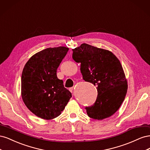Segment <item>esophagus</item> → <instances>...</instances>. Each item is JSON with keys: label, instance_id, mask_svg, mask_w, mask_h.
Segmentation results:
<instances>
[{"label": "esophagus", "instance_id": "obj_1", "mask_svg": "<svg viewBox=\"0 0 150 150\" xmlns=\"http://www.w3.org/2000/svg\"><path fill=\"white\" fill-rule=\"evenodd\" d=\"M73 89H74V87H72V88H69V91H70L71 92L73 91Z\"/></svg>", "mask_w": 150, "mask_h": 150}]
</instances>
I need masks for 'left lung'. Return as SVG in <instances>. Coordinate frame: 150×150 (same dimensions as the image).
<instances>
[{"label": "left lung", "mask_w": 150, "mask_h": 150, "mask_svg": "<svg viewBox=\"0 0 150 150\" xmlns=\"http://www.w3.org/2000/svg\"><path fill=\"white\" fill-rule=\"evenodd\" d=\"M72 51V59L81 64L83 79L97 86L96 103L86 108L88 116L102 120L114 115L125 100L128 89L120 61L109 50L86 43Z\"/></svg>", "instance_id": "obj_1"}]
</instances>
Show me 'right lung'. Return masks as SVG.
<instances>
[{
	"label": "right lung",
	"instance_id": "right-lung-1",
	"mask_svg": "<svg viewBox=\"0 0 150 150\" xmlns=\"http://www.w3.org/2000/svg\"><path fill=\"white\" fill-rule=\"evenodd\" d=\"M68 50L65 46L45 49L34 54L22 71V99L26 107L41 119L59 116L72 96L56 74Z\"/></svg>",
	"mask_w": 150,
	"mask_h": 150
}]
</instances>
